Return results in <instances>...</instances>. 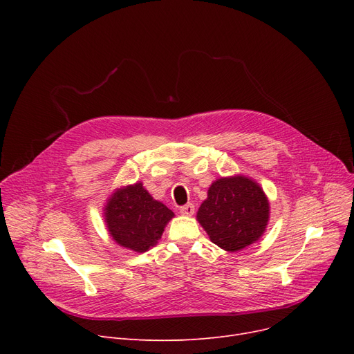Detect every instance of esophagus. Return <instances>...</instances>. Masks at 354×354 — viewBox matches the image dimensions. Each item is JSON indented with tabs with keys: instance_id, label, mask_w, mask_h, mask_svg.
Returning a JSON list of instances; mask_svg holds the SVG:
<instances>
[{
	"instance_id": "esophagus-1",
	"label": "esophagus",
	"mask_w": 354,
	"mask_h": 354,
	"mask_svg": "<svg viewBox=\"0 0 354 354\" xmlns=\"http://www.w3.org/2000/svg\"><path fill=\"white\" fill-rule=\"evenodd\" d=\"M180 214L182 215H187V216H192L195 214V207L192 203H188V205H185L180 208Z\"/></svg>"
}]
</instances>
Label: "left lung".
Masks as SVG:
<instances>
[{"instance_id":"8db88e82","label":"left lung","mask_w":354,"mask_h":354,"mask_svg":"<svg viewBox=\"0 0 354 354\" xmlns=\"http://www.w3.org/2000/svg\"><path fill=\"white\" fill-rule=\"evenodd\" d=\"M196 219L214 244L236 252L264 235L270 221V202L261 185L245 175L218 178L208 188Z\"/></svg>"}]
</instances>
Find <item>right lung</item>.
Wrapping results in <instances>:
<instances>
[{
    "instance_id": "add662e5",
    "label": "right lung",
    "mask_w": 354,
    "mask_h": 354,
    "mask_svg": "<svg viewBox=\"0 0 354 354\" xmlns=\"http://www.w3.org/2000/svg\"><path fill=\"white\" fill-rule=\"evenodd\" d=\"M110 238L126 250L146 252L158 244L175 214L145 189L142 182L116 188L103 207Z\"/></svg>"
}]
</instances>
